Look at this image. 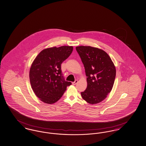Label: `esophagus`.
Returning <instances> with one entry per match:
<instances>
[{"label":"esophagus","mask_w":146,"mask_h":146,"mask_svg":"<svg viewBox=\"0 0 146 146\" xmlns=\"http://www.w3.org/2000/svg\"><path fill=\"white\" fill-rule=\"evenodd\" d=\"M78 80H76L74 82H72V84H73V85H76V84L78 83Z\"/></svg>","instance_id":"34e87169"}]
</instances>
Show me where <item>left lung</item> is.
I'll return each mask as SVG.
<instances>
[{
    "label": "left lung",
    "instance_id": "obj_1",
    "mask_svg": "<svg viewBox=\"0 0 146 146\" xmlns=\"http://www.w3.org/2000/svg\"><path fill=\"white\" fill-rule=\"evenodd\" d=\"M84 64L88 86L81 92L82 98L90 104H96L107 97L113 88L116 68L109 55L103 50L91 46L76 47Z\"/></svg>",
    "mask_w": 146,
    "mask_h": 146
}]
</instances>
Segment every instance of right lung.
Returning a JSON list of instances; mask_svg holds the SVG:
<instances>
[{
    "label": "right lung",
    "mask_w": 146,
    "mask_h": 146,
    "mask_svg": "<svg viewBox=\"0 0 146 146\" xmlns=\"http://www.w3.org/2000/svg\"><path fill=\"white\" fill-rule=\"evenodd\" d=\"M72 46L48 48L34 59L29 71L30 82L35 95L44 103L58 101L72 84L63 78L61 64L73 52Z\"/></svg>",
    "instance_id": "1"
}]
</instances>
